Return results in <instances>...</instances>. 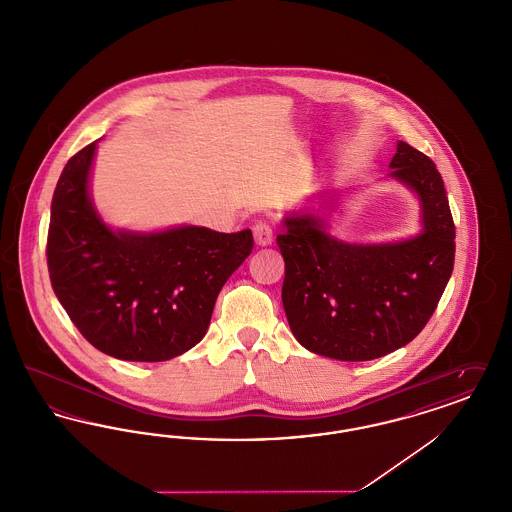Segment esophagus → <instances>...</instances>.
Instances as JSON below:
<instances>
[{"mask_svg":"<svg viewBox=\"0 0 512 512\" xmlns=\"http://www.w3.org/2000/svg\"><path fill=\"white\" fill-rule=\"evenodd\" d=\"M253 238L259 247H267L272 244V228L268 226L267 222H257L253 226Z\"/></svg>","mask_w":512,"mask_h":512,"instance_id":"esophagus-1","label":"esophagus"}]
</instances>
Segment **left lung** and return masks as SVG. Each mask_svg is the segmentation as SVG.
I'll return each instance as SVG.
<instances>
[{
	"instance_id": "obj_1",
	"label": "left lung",
	"mask_w": 512,
	"mask_h": 512,
	"mask_svg": "<svg viewBox=\"0 0 512 512\" xmlns=\"http://www.w3.org/2000/svg\"><path fill=\"white\" fill-rule=\"evenodd\" d=\"M390 169L391 178L418 195V236L347 244L330 236L313 213L286 217L276 236L286 263L282 303L293 336L322 357L370 361L407 345L434 315L451 278L455 224L434 161L397 142Z\"/></svg>"
}]
</instances>
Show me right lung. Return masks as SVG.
I'll return each mask as SVG.
<instances>
[{
  "label": "right lung",
  "instance_id": "add662e5",
  "mask_svg": "<svg viewBox=\"0 0 512 512\" xmlns=\"http://www.w3.org/2000/svg\"><path fill=\"white\" fill-rule=\"evenodd\" d=\"M96 142L69 159L51 201V288L105 355L159 363L203 340L224 282L253 249L251 230L109 228L90 197Z\"/></svg>",
  "mask_w": 512,
  "mask_h": 512
}]
</instances>
